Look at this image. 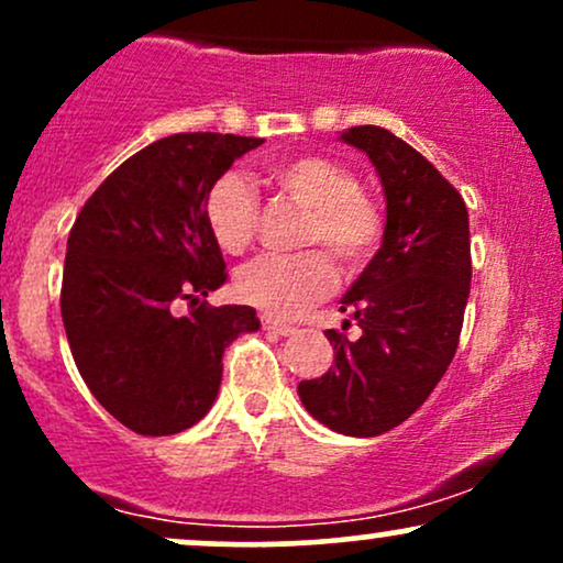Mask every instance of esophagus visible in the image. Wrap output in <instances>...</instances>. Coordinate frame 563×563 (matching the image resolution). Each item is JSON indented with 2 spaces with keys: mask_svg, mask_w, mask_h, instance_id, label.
Listing matches in <instances>:
<instances>
[{
  "mask_svg": "<svg viewBox=\"0 0 563 563\" xmlns=\"http://www.w3.org/2000/svg\"><path fill=\"white\" fill-rule=\"evenodd\" d=\"M262 328H264V331L275 333V335H290L296 331L294 325H288V322H280L277 318H273V314H262Z\"/></svg>",
  "mask_w": 563,
  "mask_h": 563,
  "instance_id": "esophagus-1",
  "label": "esophagus"
}]
</instances>
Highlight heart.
Segmentation results:
<instances>
[{
  "label": "heart",
  "mask_w": 563,
  "mask_h": 563,
  "mask_svg": "<svg viewBox=\"0 0 563 563\" xmlns=\"http://www.w3.org/2000/svg\"><path fill=\"white\" fill-rule=\"evenodd\" d=\"M269 183L309 206L301 243L325 245L344 275H357L376 256L384 238V211L360 190L349 166L325 156H296L267 169ZM203 219L211 238L228 254H243L260 230V198L241 174L228 172L209 185ZM335 283L331 256L322 249L299 254H264L238 273L235 290L251 307L273 318H294Z\"/></svg>",
  "instance_id": "obj_1"
}]
</instances>
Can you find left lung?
I'll use <instances>...</instances> for the list:
<instances>
[{
	"mask_svg": "<svg viewBox=\"0 0 563 563\" xmlns=\"http://www.w3.org/2000/svg\"><path fill=\"white\" fill-rule=\"evenodd\" d=\"M341 140L378 169L384 243L341 299L363 333L325 331L333 365L301 380L299 397L328 429L378 437L429 399L455 357L471 290L468 211L434 164L386 129L352 126Z\"/></svg>",
	"mask_w": 563,
	"mask_h": 563,
	"instance_id": "1",
	"label": "left lung"
}]
</instances>
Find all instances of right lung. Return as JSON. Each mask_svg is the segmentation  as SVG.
I'll return each mask as SVG.
<instances>
[{
	"mask_svg": "<svg viewBox=\"0 0 563 563\" xmlns=\"http://www.w3.org/2000/svg\"><path fill=\"white\" fill-rule=\"evenodd\" d=\"M262 142L219 132L156 140L108 174L70 228L60 288L70 354L97 402L142 437L198 423L222 384L224 349L260 328L256 309L200 296L228 280L203 196Z\"/></svg>",
	"mask_w": 563,
	"mask_h": 563,
	"instance_id": "obj_1",
	"label": "right lung"
}]
</instances>
